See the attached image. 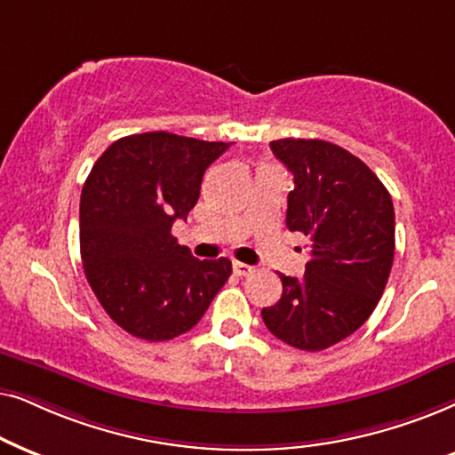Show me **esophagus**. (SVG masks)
<instances>
[{"label":"esophagus","instance_id":"34e87169","mask_svg":"<svg viewBox=\"0 0 455 455\" xmlns=\"http://www.w3.org/2000/svg\"><path fill=\"white\" fill-rule=\"evenodd\" d=\"M233 272L237 276H247V275H251V272H253V266L243 264V262H233Z\"/></svg>","mask_w":455,"mask_h":455}]
</instances>
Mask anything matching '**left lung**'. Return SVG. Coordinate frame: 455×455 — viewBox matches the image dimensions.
I'll return each instance as SVG.
<instances>
[{"label": "left lung", "instance_id": "1", "mask_svg": "<svg viewBox=\"0 0 455 455\" xmlns=\"http://www.w3.org/2000/svg\"><path fill=\"white\" fill-rule=\"evenodd\" d=\"M272 154L293 174L287 228L310 239L301 278L284 276L264 324L291 347L323 351L366 323L389 278L395 212L389 191L360 157L320 139H278Z\"/></svg>", "mask_w": 455, "mask_h": 455}]
</instances>
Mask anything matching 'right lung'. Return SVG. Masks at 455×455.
<instances>
[{"label":"right lung","instance_id":"right-lung-1","mask_svg":"<svg viewBox=\"0 0 455 455\" xmlns=\"http://www.w3.org/2000/svg\"><path fill=\"white\" fill-rule=\"evenodd\" d=\"M228 149L166 131L114 141L81 193V258L95 298L143 341L191 331L231 276V259H197L172 237L199 199L205 168Z\"/></svg>","mask_w":455,"mask_h":455}]
</instances>
